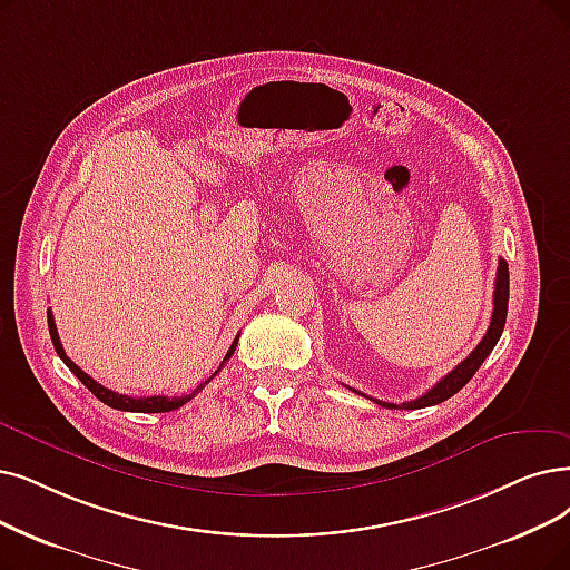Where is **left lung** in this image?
Returning <instances> with one entry per match:
<instances>
[{"label":"left lung","instance_id":"left-lung-1","mask_svg":"<svg viewBox=\"0 0 570 570\" xmlns=\"http://www.w3.org/2000/svg\"><path fill=\"white\" fill-rule=\"evenodd\" d=\"M508 299H510V271H508V262L500 259L498 262V273H495V289H493V313H491V325L484 334V338L480 341V346H476L456 370H451L442 381H438L432 389L412 400V402H402V404H393V402H381L374 400L381 406H389V409H423V406H432V404H440L444 400H449L451 395H456L463 385L474 376V372L482 367V362L489 357V353L493 351V346L498 344L500 334H503L505 327V317H508ZM357 393V391H355ZM362 395V393H357ZM367 397V395H364Z\"/></svg>","mask_w":570,"mask_h":570}]
</instances>
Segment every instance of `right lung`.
Wrapping results in <instances>:
<instances>
[{
    "label": "right lung",
    "mask_w": 570,
    "mask_h": 570,
    "mask_svg": "<svg viewBox=\"0 0 570 570\" xmlns=\"http://www.w3.org/2000/svg\"><path fill=\"white\" fill-rule=\"evenodd\" d=\"M49 332H51V341H53V348H56L58 357L67 364V367H70V372L86 385V389H88L90 393H94V395H96L100 402H105L107 406L119 409V412H140V414H164V412H173V409H179L181 404H187L196 393H200L203 389H206V383H210V379H213L215 374H219V370L224 367V362H229V357L234 355L236 344H238V338H234V344H232L229 351H226V355H224V360H222V364H219V370H217L206 383H200L191 395H185V397H166V395L130 397V395H121V393H114V391L105 389V385H100L96 379H90L81 367H77V364L65 355V348H62V344H60V336H58L56 321H53V313H51V311H49Z\"/></svg>",
    "instance_id": "add662e5"
}]
</instances>
